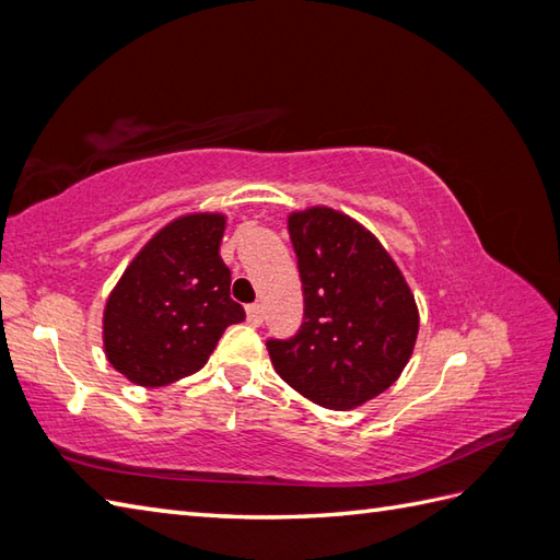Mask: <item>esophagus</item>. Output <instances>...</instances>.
Instances as JSON below:
<instances>
[{"label": "esophagus", "instance_id": "obj_1", "mask_svg": "<svg viewBox=\"0 0 560 560\" xmlns=\"http://www.w3.org/2000/svg\"><path fill=\"white\" fill-rule=\"evenodd\" d=\"M247 323L249 325H261V306H259V303H252V306H247Z\"/></svg>", "mask_w": 560, "mask_h": 560}]
</instances>
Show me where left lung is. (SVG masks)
I'll use <instances>...</instances> for the list:
<instances>
[{"label":"left lung","instance_id":"1","mask_svg":"<svg viewBox=\"0 0 560 560\" xmlns=\"http://www.w3.org/2000/svg\"><path fill=\"white\" fill-rule=\"evenodd\" d=\"M303 283V323L267 340L279 377L313 404L348 411L399 380L419 308L404 273L358 220L325 206L289 215Z\"/></svg>","mask_w":560,"mask_h":560}]
</instances>
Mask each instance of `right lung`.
Listing matches in <instances>:
<instances>
[{"label":"right lung","mask_w":560,"mask_h":560,"mask_svg":"<svg viewBox=\"0 0 560 560\" xmlns=\"http://www.w3.org/2000/svg\"><path fill=\"white\" fill-rule=\"evenodd\" d=\"M225 215L192 212L161 228L112 289L103 342L112 368L139 386L198 372L228 325L245 320L220 259Z\"/></svg>","instance_id":"obj_1"}]
</instances>
